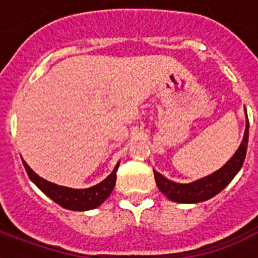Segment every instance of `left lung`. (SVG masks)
<instances>
[{"label":"left lung","mask_w":258,"mask_h":258,"mask_svg":"<svg viewBox=\"0 0 258 258\" xmlns=\"http://www.w3.org/2000/svg\"><path fill=\"white\" fill-rule=\"evenodd\" d=\"M247 142H249V120L246 114V130H244L242 144L238 148V151L233 153V156L220 170L189 184H178L170 181L153 170L157 188L168 199L177 203H199L211 199L213 196L220 194L242 168L247 151Z\"/></svg>","instance_id":"obj_1"}]
</instances>
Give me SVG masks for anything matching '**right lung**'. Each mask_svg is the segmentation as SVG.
I'll return each mask as SVG.
<instances>
[{"label":"right lung","mask_w":258,"mask_h":258,"mask_svg":"<svg viewBox=\"0 0 258 258\" xmlns=\"http://www.w3.org/2000/svg\"><path fill=\"white\" fill-rule=\"evenodd\" d=\"M22 162H23L29 178L37 185V188H40L49 199H52L55 203L62 206L63 209L73 211L92 210V209H96L98 206H101L109 198V195L112 194L114 184H116V171L120 164L117 163L110 175H107L106 178L99 184L94 185L91 188H85V189H73V188H68V186L52 184L47 179L41 178L38 174L34 173L27 166V163L23 159H22Z\"/></svg>","instance_id":"right-lung-1"}]
</instances>
